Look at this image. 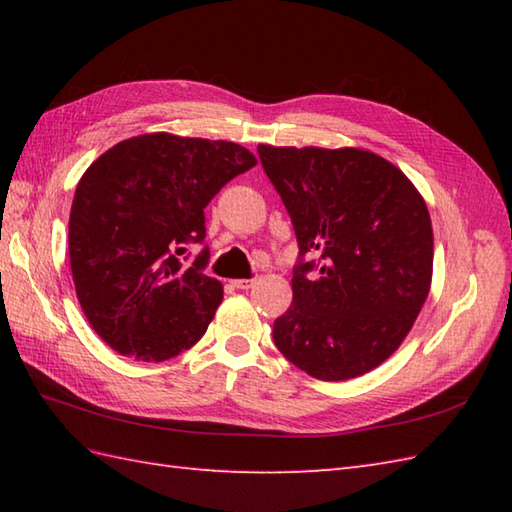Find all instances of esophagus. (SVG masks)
Here are the masks:
<instances>
[{
  "label": "esophagus",
  "mask_w": 512,
  "mask_h": 512,
  "mask_svg": "<svg viewBox=\"0 0 512 512\" xmlns=\"http://www.w3.org/2000/svg\"><path fill=\"white\" fill-rule=\"evenodd\" d=\"M231 284H233V288H237V290H250V288L255 286V279H233Z\"/></svg>",
  "instance_id": "1"
}]
</instances>
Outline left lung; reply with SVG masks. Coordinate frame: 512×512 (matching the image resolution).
Segmentation results:
<instances>
[{"label":"left lung","instance_id":"obj_1","mask_svg":"<svg viewBox=\"0 0 512 512\" xmlns=\"http://www.w3.org/2000/svg\"><path fill=\"white\" fill-rule=\"evenodd\" d=\"M295 226L301 262L292 306L275 321L277 350L319 380L372 372L418 319L433 275L424 198L389 160L358 147L259 145ZM303 254L322 257L316 267Z\"/></svg>","mask_w":512,"mask_h":512}]
</instances>
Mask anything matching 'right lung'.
Instances as JSON below:
<instances>
[{"label":"right lung","instance_id":"1","mask_svg":"<svg viewBox=\"0 0 512 512\" xmlns=\"http://www.w3.org/2000/svg\"><path fill=\"white\" fill-rule=\"evenodd\" d=\"M257 165L242 145L167 132L121 140L85 169L74 191L68 248L81 308L123 356L167 361L209 328L224 288L180 262L206 235L204 209L228 180Z\"/></svg>","mask_w":512,"mask_h":512}]
</instances>
